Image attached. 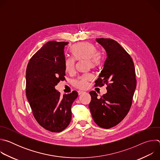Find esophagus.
<instances>
[{
    "label": "esophagus",
    "instance_id": "esophagus-1",
    "mask_svg": "<svg viewBox=\"0 0 160 160\" xmlns=\"http://www.w3.org/2000/svg\"><path fill=\"white\" fill-rule=\"evenodd\" d=\"M83 92H84V91H82V90H78V95H81V94H82Z\"/></svg>",
    "mask_w": 160,
    "mask_h": 160
}]
</instances>
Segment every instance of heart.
Instances as JSON below:
<instances>
[{"label": "heart", "instance_id": "1", "mask_svg": "<svg viewBox=\"0 0 160 160\" xmlns=\"http://www.w3.org/2000/svg\"><path fill=\"white\" fill-rule=\"evenodd\" d=\"M72 58H67L64 62L65 71L68 73H72L75 70V61L85 59L88 67L98 66L102 59L101 53L96 50L94 44L90 42H82L74 45L70 49ZM92 76L90 74L84 75L74 82V86L78 88L85 89L88 86V82L92 80Z\"/></svg>", "mask_w": 160, "mask_h": 160}]
</instances>
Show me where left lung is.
Segmentation results:
<instances>
[{"label": "left lung", "instance_id": "1", "mask_svg": "<svg viewBox=\"0 0 160 160\" xmlns=\"http://www.w3.org/2000/svg\"><path fill=\"white\" fill-rule=\"evenodd\" d=\"M107 53L104 67L95 86L107 85V92L100 98L95 91L89 92V109L95 123L110 128L118 125L128 114L136 88L135 67L127 52L115 40L96 38Z\"/></svg>", "mask_w": 160, "mask_h": 160}]
</instances>
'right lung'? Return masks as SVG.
<instances>
[{"label":"right lung","instance_id":"right-lung-1","mask_svg":"<svg viewBox=\"0 0 160 160\" xmlns=\"http://www.w3.org/2000/svg\"><path fill=\"white\" fill-rule=\"evenodd\" d=\"M68 42L49 41L30 59L26 71V94L37 122L45 129L60 132L72 120L77 91L61 96L55 86L65 80L64 46Z\"/></svg>","mask_w":160,"mask_h":160}]
</instances>
